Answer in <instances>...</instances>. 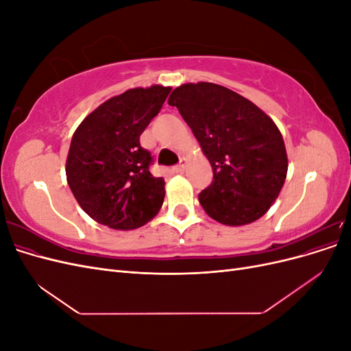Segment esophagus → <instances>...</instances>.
I'll return each instance as SVG.
<instances>
[{
	"label": "esophagus",
	"instance_id": "1",
	"mask_svg": "<svg viewBox=\"0 0 351 351\" xmlns=\"http://www.w3.org/2000/svg\"><path fill=\"white\" fill-rule=\"evenodd\" d=\"M173 169H174V173L182 174L184 169H186V161H184V159H182V161H180V164H177Z\"/></svg>",
	"mask_w": 351,
	"mask_h": 351
}]
</instances>
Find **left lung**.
<instances>
[{
	"label": "left lung",
	"mask_w": 351,
	"mask_h": 351,
	"mask_svg": "<svg viewBox=\"0 0 351 351\" xmlns=\"http://www.w3.org/2000/svg\"><path fill=\"white\" fill-rule=\"evenodd\" d=\"M209 159L214 180L199 193L206 214L246 226L267 214L287 177L282 134L252 101L215 83H186L169 95Z\"/></svg>",
	"instance_id": "left-lung-1"
}]
</instances>
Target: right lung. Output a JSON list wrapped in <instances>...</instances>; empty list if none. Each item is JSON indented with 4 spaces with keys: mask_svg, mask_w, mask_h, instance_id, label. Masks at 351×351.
Masks as SVG:
<instances>
[{
    "mask_svg": "<svg viewBox=\"0 0 351 351\" xmlns=\"http://www.w3.org/2000/svg\"><path fill=\"white\" fill-rule=\"evenodd\" d=\"M169 92L161 84L125 90L101 104L74 132L67 183L80 208L99 224L134 230L161 209L165 182L151 174L152 156L139 137Z\"/></svg>",
    "mask_w": 351,
    "mask_h": 351,
    "instance_id": "right-lung-1",
    "label": "right lung"
}]
</instances>
